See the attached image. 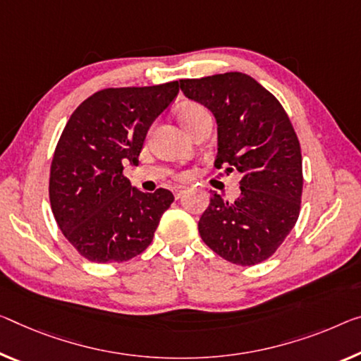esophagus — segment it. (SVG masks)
I'll return each mask as SVG.
<instances>
[{
    "instance_id": "obj_1",
    "label": "esophagus",
    "mask_w": 361,
    "mask_h": 361,
    "mask_svg": "<svg viewBox=\"0 0 361 361\" xmlns=\"http://www.w3.org/2000/svg\"><path fill=\"white\" fill-rule=\"evenodd\" d=\"M187 190H188L187 187H180V185H179V187H176V188H174L173 193H174V197H176V198H180L182 195H184V193H185Z\"/></svg>"
}]
</instances>
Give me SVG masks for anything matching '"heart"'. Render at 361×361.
<instances>
[{"mask_svg":"<svg viewBox=\"0 0 361 361\" xmlns=\"http://www.w3.org/2000/svg\"><path fill=\"white\" fill-rule=\"evenodd\" d=\"M204 118H209L208 111L204 109L202 104H197V103H188V104H185V106H182L179 111L180 123L184 124L190 132L195 129V126ZM180 177L184 179V177H187V174L182 173Z\"/></svg>","mask_w":361,"mask_h":361,"instance_id":"b5f03b06","label":"heart"}]
</instances>
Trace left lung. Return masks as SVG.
<instances>
[{
	"label": "left lung",
	"instance_id": "1",
	"mask_svg": "<svg viewBox=\"0 0 361 361\" xmlns=\"http://www.w3.org/2000/svg\"><path fill=\"white\" fill-rule=\"evenodd\" d=\"M179 82L187 98L214 114L216 168L242 173L234 202L213 192L198 221L200 235L227 262L262 263L281 247L300 213L302 153L289 116L273 93L242 72Z\"/></svg>",
	"mask_w": 361,
	"mask_h": 361
}]
</instances>
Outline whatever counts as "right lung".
<instances>
[{"label": "right lung", "mask_w": 361, "mask_h": 361, "mask_svg": "<svg viewBox=\"0 0 361 361\" xmlns=\"http://www.w3.org/2000/svg\"><path fill=\"white\" fill-rule=\"evenodd\" d=\"M179 82L104 88L80 103L66 124L49 171V203L64 237L93 263H121L152 243L174 202L166 188L130 185L149 126L174 102Z\"/></svg>", "instance_id": "right-lung-1"}]
</instances>
